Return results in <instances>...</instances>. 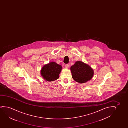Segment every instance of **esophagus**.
<instances>
[{
	"label": "esophagus",
	"instance_id": "34e87169",
	"mask_svg": "<svg viewBox=\"0 0 128 128\" xmlns=\"http://www.w3.org/2000/svg\"><path fill=\"white\" fill-rule=\"evenodd\" d=\"M69 66H70V65H69V64H66L65 65V67L66 68H69Z\"/></svg>",
	"mask_w": 128,
	"mask_h": 128
}]
</instances>
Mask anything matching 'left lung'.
<instances>
[{
	"label": "left lung",
	"instance_id": "left-lung-1",
	"mask_svg": "<svg viewBox=\"0 0 128 128\" xmlns=\"http://www.w3.org/2000/svg\"><path fill=\"white\" fill-rule=\"evenodd\" d=\"M72 78L74 80L83 84L89 81L93 77L94 72L90 66L82 61H76L70 68Z\"/></svg>",
	"mask_w": 128,
	"mask_h": 128
}]
</instances>
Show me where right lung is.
I'll use <instances>...</instances> for the list:
<instances>
[{
  "label": "right lung",
  "mask_w": 128,
  "mask_h": 128,
  "mask_svg": "<svg viewBox=\"0 0 128 128\" xmlns=\"http://www.w3.org/2000/svg\"><path fill=\"white\" fill-rule=\"evenodd\" d=\"M62 66L55 62L46 64L40 70V74L46 81L51 82L58 79L61 71Z\"/></svg>",
  "instance_id": "obj_1"
}]
</instances>
